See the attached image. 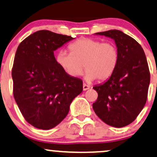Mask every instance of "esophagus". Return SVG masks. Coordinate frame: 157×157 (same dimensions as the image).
<instances>
[{
  "label": "esophagus",
  "mask_w": 157,
  "mask_h": 157,
  "mask_svg": "<svg viewBox=\"0 0 157 157\" xmlns=\"http://www.w3.org/2000/svg\"><path fill=\"white\" fill-rule=\"evenodd\" d=\"M88 89H90V86L87 85L86 84H83V90H88Z\"/></svg>",
  "instance_id": "obj_1"
}]
</instances>
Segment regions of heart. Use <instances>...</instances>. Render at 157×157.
Segmentation results:
<instances>
[{"mask_svg": "<svg viewBox=\"0 0 157 157\" xmlns=\"http://www.w3.org/2000/svg\"><path fill=\"white\" fill-rule=\"evenodd\" d=\"M70 52L61 51L56 57L58 64L71 77H78L87 71V82L105 81L113 75L119 61V51L113 42H103L81 38L69 45Z\"/></svg>", "mask_w": 157, "mask_h": 157, "instance_id": "heart-1", "label": "heart"}]
</instances>
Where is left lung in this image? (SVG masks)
<instances>
[{
  "mask_svg": "<svg viewBox=\"0 0 157 157\" xmlns=\"http://www.w3.org/2000/svg\"><path fill=\"white\" fill-rule=\"evenodd\" d=\"M96 34L115 40L119 61L110 78L93 87L98 98L93 108L108 125L122 128L133 122L145 106L151 79L148 64L142 47L131 36L117 29Z\"/></svg>",
  "mask_w": 157,
  "mask_h": 157,
  "instance_id": "left-lung-1",
  "label": "left lung"
}]
</instances>
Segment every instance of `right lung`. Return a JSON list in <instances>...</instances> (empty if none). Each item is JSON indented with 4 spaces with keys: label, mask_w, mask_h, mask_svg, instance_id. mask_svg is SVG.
<instances>
[{
    "label": "right lung",
    "mask_w": 157,
    "mask_h": 157,
    "mask_svg": "<svg viewBox=\"0 0 157 157\" xmlns=\"http://www.w3.org/2000/svg\"><path fill=\"white\" fill-rule=\"evenodd\" d=\"M72 39L39 30L17 49L12 69L13 96L25 120L38 129L58 125L67 115L74 98L83 90L82 79L67 75L54 56V50Z\"/></svg>",
    "instance_id": "right-lung-1"
}]
</instances>
